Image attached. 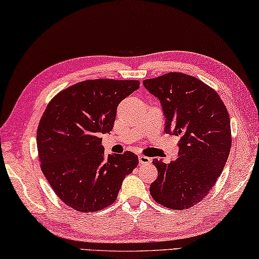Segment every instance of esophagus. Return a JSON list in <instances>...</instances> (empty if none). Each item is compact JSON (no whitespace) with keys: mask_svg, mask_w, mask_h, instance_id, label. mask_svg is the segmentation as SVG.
Masks as SVG:
<instances>
[{"mask_svg":"<svg viewBox=\"0 0 259 259\" xmlns=\"http://www.w3.org/2000/svg\"><path fill=\"white\" fill-rule=\"evenodd\" d=\"M139 162H140V164H149V163H151V158L147 157V156L140 155L139 156Z\"/></svg>","mask_w":259,"mask_h":259,"instance_id":"34e87169","label":"esophagus"}]
</instances>
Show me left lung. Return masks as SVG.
Instances as JSON below:
<instances>
[{
    "instance_id": "obj_1",
    "label": "left lung",
    "mask_w": 259,
    "mask_h": 259,
    "mask_svg": "<svg viewBox=\"0 0 259 259\" xmlns=\"http://www.w3.org/2000/svg\"><path fill=\"white\" fill-rule=\"evenodd\" d=\"M143 86L160 102L165 133L180 138L176 160H152L158 177L150 194L168 209H188L212 189L226 164L232 146L227 109L212 88L180 72L143 80Z\"/></svg>"
}]
</instances>
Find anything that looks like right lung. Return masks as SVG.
I'll return each instance as SVG.
<instances>
[{
    "mask_svg": "<svg viewBox=\"0 0 259 259\" xmlns=\"http://www.w3.org/2000/svg\"><path fill=\"white\" fill-rule=\"evenodd\" d=\"M137 90V80H86L47 105L37 126V152L42 172L67 206L80 212L109 206L138 166L132 151L105 156L100 138L113 128L118 104Z\"/></svg>",
    "mask_w": 259,
    "mask_h": 259,
    "instance_id": "obj_1",
    "label": "right lung"
}]
</instances>
